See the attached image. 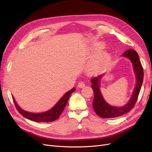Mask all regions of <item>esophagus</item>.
Returning <instances> with one entry per match:
<instances>
[{"mask_svg":"<svg viewBox=\"0 0 152 152\" xmlns=\"http://www.w3.org/2000/svg\"><path fill=\"white\" fill-rule=\"evenodd\" d=\"M78 87H80V88H82V87H84L85 86V83L83 81H80L78 83Z\"/></svg>","mask_w":152,"mask_h":152,"instance_id":"1","label":"esophagus"}]
</instances>
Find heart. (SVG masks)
<instances>
[{
    "label": "heart",
    "mask_w": 152,
    "mask_h": 152,
    "mask_svg": "<svg viewBox=\"0 0 152 152\" xmlns=\"http://www.w3.org/2000/svg\"><path fill=\"white\" fill-rule=\"evenodd\" d=\"M105 47L103 43L97 44L92 50V54L95 55L87 67L91 74L100 73L108 65L111 60V55L106 50H102Z\"/></svg>",
    "instance_id": "b5f03b06"
}]
</instances>
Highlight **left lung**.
Masks as SVG:
<instances>
[{
	"label": "left lung",
	"instance_id": "1",
	"mask_svg": "<svg viewBox=\"0 0 152 152\" xmlns=\"http://www.w3.org/2000/svg\"><path fill=\"white\" fill-rule=\"evenodd\" d=\"M122 55L123 57L129 58L132 61L137 78L136 85H135L131 100L126 105L123 107H112L108 105L103 99L100 91V81L103 75L91 79V87L94 93L92 106L95 112L99 116L103 118H116L128 113L135 106L139 97L143 80V69L141 65L139 55L134 50L129 49L126 51Z\"/></svg>",
	"mask_w": 152,
	"mask_h": 152
}]
</instances>
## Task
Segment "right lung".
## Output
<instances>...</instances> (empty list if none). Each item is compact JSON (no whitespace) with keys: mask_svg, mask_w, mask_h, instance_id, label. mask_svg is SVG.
<instances>
[{"mask_svg":"<svg viewBox=\"0 0 152 152\" xmlns=\"http://www.w3.org/2000/svg\"><path fill=\"white\" fill-rule=\"evenodd\" d=\"M75 88H73L68 92H67L60 99V100L57 102V104L54 106V107H53L51 110L46 111V112L41 113H32L30 112H28V111L22 110L21 108L18 107L13 97V100L18 111L23 116L26 118L27 119H29V120L36 122H51L56 120V119H57L60 117L66 105L69 96L72 93L75 91Z\"/></svg>","mask_w":152,"mask_h":152,"instance_id":"1","label":"right lung"}]
</instances>
